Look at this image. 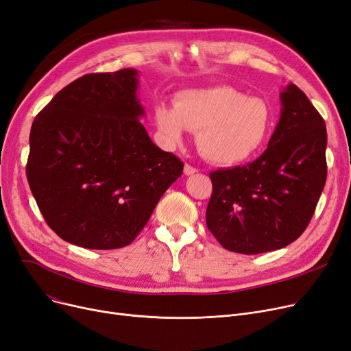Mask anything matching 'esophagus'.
I'll use <instances>...</instances> for the list:
<instances>
[{"mask_svg":"<svg viewBox=\"0 0 351 351\" xmlns=\"http://www.w3.org/2000/svg\"><path fill=\"white\" fill-rule=\"evenodd\" d=\"M184 172H185V175L186 176H189V175H193V173H196L197 172V169H196V167H193L192 165H185V169H184Z\"/></svg>","mask_w":351,"mask_h":351,"instance_id":"esophagus-1","label":"esophagus"}]
</instances>
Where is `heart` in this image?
<instances>
[{"label":"heart","mask_w":351,"mask_h":351,"mask_svg":"<svg viewBox=\"0 0 351 351\" xmlns=\"http://www.w3.org/2000/svg\"><path fill=\"white\" fill-rule=\"evenodd\" d=\"M155 119L167 142L179 143L185 129L196 133L199 154L208 162L222 166L255 156L272 128L269 104L231 86L184 91L175 108L158 106Z\"/></svg>","instance_id":"obj_1"}]
</instances>
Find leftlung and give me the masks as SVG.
Instances as JSON below:
<instances>
[{"label": "left lung", "instance_id": "8db88e82", "mask_svg": "<svg viewBox=\"0 0 351 351\" xmlns=\"http://www.w3.org/2000/svg\"><path fill=\"white\" fill-rule=\"evenodd\" d=\"M281 117L254 162L210 172L206 225L232 252L284 248L308 226L327 179L326 121L295 84L281 93Z\"/></svg>", "mask_w": 351, "mask_h": 351}]
</instances>
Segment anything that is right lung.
Wrapping results in <instances>:
<instances>
[{
	"label": "right lung",
	"mask_w": 351,
	"mask_h": 351,
	"mask_svg": "<svg viewBox=\"0 0 351 351\" xmlns=\"http://www.w3.org/2000/svg\"><path fill=\"white\" fill-rule=\"evenodd\" d=\"M134 69L74 80L36 116L27 179L51 230L73 245L134 241L184 162L150 141Z\"/></svg>",
	"instance_id": "1"
}]
</instances>
